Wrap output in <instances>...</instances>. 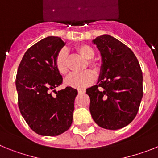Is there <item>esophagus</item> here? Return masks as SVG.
<instances>
[{"label":"esophagus","instance_id":"esophagus-1","mask_svg":"<svg viewBox=\"0 0 158 158\" xmlns=\"http://www.w3.org/2000/svg\"><path fill=\"white\" fill-rule=\"evenodd\" d=\"M78 92H79V94H83V93L86 92V90L83 88H79L78 89Z\"/></svg>","mask_w":158,"mask_h":158}]
</instances>
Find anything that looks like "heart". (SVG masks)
Returning a JSON list of instances; mask_svg holds the SVG:
<instances>
[{
	"label": "heart",
	"mask_w": 158,
	"mask_h": 158,
	"mask_svg": "<svg viewBox=\"0 0 158 158\" xmlns=\"http://www.w3.org/2000/svg\"><path fill=\"white\" fill-rule=\"evenodd\" d=\"M75 51L79 54L87 59V66L91 69V71L95 75H98L100 72V66L98 63L92 60L94 57V51L92 47L87 44H80L75 46ZM55 66L57 71L61 75H65L68 72V52L65 49L60 50L55 58ZM94 74L89 70L83 71L79 74H71L66 78L65 83L71 87L75 88H83L91 84L94 82Z\"/></svg>",
	"instance_id": "b5f03b06"
}]
</instances>
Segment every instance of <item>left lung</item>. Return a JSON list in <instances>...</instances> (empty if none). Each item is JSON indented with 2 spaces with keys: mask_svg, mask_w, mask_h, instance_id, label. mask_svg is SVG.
Instances as JSON below:
<instances>
[{
  "mask_svg": "<svg viewBox=\"0 0 158 158\" xmlns=\"http://www.w3.org/2000/svg\"><path fill=\"white\" fill-rule=\"evenodd\" d=\"M102 59L98 85L87 89L90 112L100 127L123 128L136 117L143 96L142 71L130 48L109 35L93 40Z\"/></svg>",
  "mask_w": 158,
  "mask_h": 158,
  "instance_id": "obj_1",
  "label": "left lung"
}]
</instances>
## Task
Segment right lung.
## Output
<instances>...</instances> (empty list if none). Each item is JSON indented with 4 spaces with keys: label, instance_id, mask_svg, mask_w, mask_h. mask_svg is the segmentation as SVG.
I'll return each mask as SVG.
<instances>
[{
    "label": "right lung",
    "instance_id": "1",
    "mask_svg": "<svg viewBox=\"0 0 158 158\" xmlns=\"http://www.w3.org/2000/svg\"><path fill=\"white\" fill-rule=\"evenodd\" d=\"M61 38L49 36L29 48L19 65L16 77L20 114L34 132L43 136H57L72 123L76 89L51 90L63 83L55 66L56 55L64 46Z\"/></svg>",
    "mask_w": 158,
    "mask_h": 158
}]
</instances>
